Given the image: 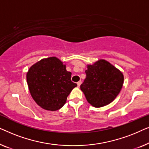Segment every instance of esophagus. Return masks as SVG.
<instances>
[{"mask_svg": "<svg viewBox=\"0 0 149 149\" xmlns=\"http://www.w3.org/2000/svg\"><path fill=\"white\" fill-rule=\"evenodd\" d=\"M81 83H82V82L81 81H79V82H77V86H78V87H80V85H81Z\"/></svg>", "mask_w": 149, "mask_h": 149, "instance_id": "34e87169", "label": "esophagus"}]
</instances>
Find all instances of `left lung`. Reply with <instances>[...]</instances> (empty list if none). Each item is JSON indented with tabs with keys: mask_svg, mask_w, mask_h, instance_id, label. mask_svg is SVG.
I'll return each mask as SVG.
<instances>
[{
	"mask_svg": "<svg viewBox=\"0 0 149 149\" xmlns=\"http://www.w3.org/2000/svg\"><path fill=\"white\" fill-rule=\"evenodd\" d=\"M85 73L86 78L80 87L87 102L94 107L112 102L123 87V73L104 60L87 65Z\"/></svg>",
	"mask_w": 149,
	"mask_h": 149,
	"instance_id": "8db88e82",
	"label": "left lung"
}]
</instances>
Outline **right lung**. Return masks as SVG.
Segmentation results:
<instances>
[{
	"instance_id": "right-lung-1",
	"label": "right lung",
	"mask_w": 149,
	"mask_h": 149,
	"mask_svg": "<svg viewBox=\"0 0 149 149\" xmlns=\"http://www.w3.org/2000/svg\"><path fill=\"white\" fill-rule=\"evenodd\" d=\"M72 73L56 57L45 58L30 67L26 74L29 91L38 106L57 111L66 103L77 83L71 81Z\"/></svg>"
}]
</instances>
